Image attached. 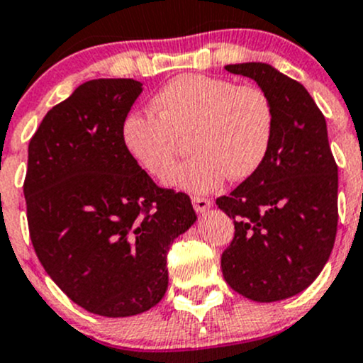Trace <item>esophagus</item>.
Listing matches in <instances>:
<instances>
[{
	"label": "esophagus",
	"instance_id": "esophagus-1",
	"mask_svg": "<svg viewBox=\"0 0 363 363\" xmlns=\"http://www.w3.org/2000/svg\"><path fill=\"white\" fill-rule=\"evenodd\" d=\"M191 202H193V207H195V211L200 212V214L207 211V208H211V205H212L211 200L203 199V196H195Z\"/></svg>",
	"mask_w": 363,
	"mask_h": 363
}]
</instances>
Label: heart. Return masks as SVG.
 Here are the masks:
<instances>
[{
    "label": "heart",
    "mask_w": 363,
    "mask_h": 363,
    "mask_svg": "<svg viewBox=\"0 0 363 363\" xmlns=\"http://www.w3.org/2000/svg\"><path fill=\"white\" fill-rule=\"evenodd\" d=\"M152 113L131 112L121 142L135 164L164 179L174 167L179 140L188 137L191 158L172 172L167 184L203 195L226 177L244 181L265 163L276 133V107L258 86H237L219 77L184 73L152 96Z\"/></svg>",
    "instance_id": "b5f03b06"
}]
</instances>
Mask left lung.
I'll use <instances>...</instances> for the list:
<instances>
[{
	"instance_id": "8db88e82",
	"label": "left lung",
	"mask_w": 363,
	"mask_h": 363,
	"mask_svg": "<svg viewBox=\"0 0 363 363\" xmlns=\"http://www.w3.org/2000/svg\"><path fill=\"white\" fill-rule=\"evenodd\" d=\"M225 68L269 93L276 133L262 168L216 200L235 225L223 277L246 298L277 302L306 290L328 262L337 233V164L327 121L302 84L267 63Z\"/></svg>"
}]
</instances>
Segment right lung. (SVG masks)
Returning <instances> with one entry per match:
<instances>
[{
  "instance_id": "1",
  "label": "right lung",
  "mask_w": 363,
  "mask_h": 363,
  "mask_svg": "<svg viewBox=\"0 0 363 363\" xmlns=\"http://www.w3.org/2000/svg\"><path fill=\"white\" fill-rule=\"evenodd\" d=\"M140 93L133 79L87 80L47 112L28 147L36 256L68 298L107 318L163 298L170 244L196 221L188 195L158 188L124 151L121 126Z\"/></svg>"
}]
</instances>
